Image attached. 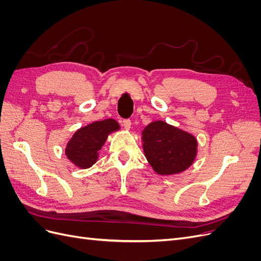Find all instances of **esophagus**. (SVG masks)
Masks as SVG:
<instances>
[{"mask_svg": "<svg viewBox=\"0 0 261 261\" xmlns=\"http://www.w3.org/2000/svg\"><path fill=\"white\" fill-rule=\"evenodd\" d=\"M130 125H132V122H130V120H128V118H127V120L123 121V126H124L125 129H129Z\"/></svg>", "mask_w": 261, "mask_h": 261, "instance_id": "obj_1", "label": "esophagus"}]
</instances>
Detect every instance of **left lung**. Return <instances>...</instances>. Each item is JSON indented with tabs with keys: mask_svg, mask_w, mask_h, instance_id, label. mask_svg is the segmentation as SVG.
<instances>
[{
	"mask_svg": "<svg viewBox=\"0 0 261 261\" xmlns=\"http://www.w3.org/2000/svg\"><path fill=\"white\" fill-rule=\"evenodd\" d=\"M143 141L148 162L160 175L185 171L193 164L197 154L196 138L163 121H155L146 126Z\"/></svg>",
	"mask_w": 261,
	"mask_h": 261,
	"instance_id": "8db88e82",
	"label": "left lung"
}]
</instances>
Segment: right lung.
I'll list each match as a JSON object with an SVG mask.
<instances>
[{"instance_id":"add662e5","label":"right lung","mask_w":261,"mask_h":261,"mask_svg":"<svg viewBox=\"0 0 261 261\" xmlns=\"http://www.w3.org/2000/svg\"><path fill=\"white\" fill-rule=\"evenodd\" d=\"M120 128L112 118L94 122L78 129L70 138L65 149V154L76 167L88 169L96 163L98 151L105 145L109 134Z\"/></svg>"}]
</instances>
